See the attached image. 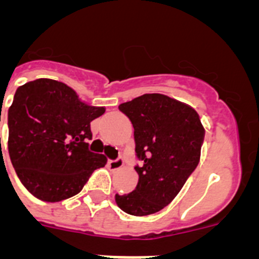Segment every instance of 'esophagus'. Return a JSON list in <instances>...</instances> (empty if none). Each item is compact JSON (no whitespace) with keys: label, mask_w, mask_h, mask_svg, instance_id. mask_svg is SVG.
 I'll return each instance as SVG.
<instances>
[{"label":"esophagus","mask_w":259,"mask_h":259,"mask_svg":"<svg viewBox=\"0 0 259 259\" xmlns=\"http://www.w3.org/2000/svg\"><path fill=\"white\" fill-rule=\"evenodd\" d=\"M123 164H124L123 158H118V159H114V161L109 162V167L111 170H119V168H122Z\"/></svg>","instance_id":"obj_1"}]
</instances>
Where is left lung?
Segmentation results:
<instances>
[{"label":"left lung","instance_id":"obj_1","mask_svg":"<svg viewBox=\"0 0 259 259\" xmlns=\"http://www.w3.org/2000/svg\"><path fill=\"white\" fill-rule=\"evenodd\" d=\"M134 125L139 183L131 193L115 194L127 214L159 211L178 196L200 162L205 130L197 111L161 93H146L119 105Z\"/></svg>","mask_w":259,"mask_h":259}]
</instances>
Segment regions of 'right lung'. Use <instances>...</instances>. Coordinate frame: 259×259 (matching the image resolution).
<instances>
[{"mask_svg": "<svg viewBox=\"0 0 259 259\" xmlns=\"http://www.w3.org/2000/svg\"><path fill=\"white\" fill-rule=\"evenodd\" d=\"M104 113L105 107L88 106L57 80L36 79L17 89L9 107L8 146L29 193L59 202L79 193L91 174L106 164V157L89 152L87 143L91 122Z\"/></svg>", "mask_w": 259, "mask_h": 259, "instance_id": "right-lung-1", "label": "right lung"}]
</instances>
